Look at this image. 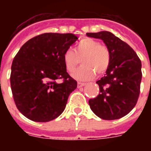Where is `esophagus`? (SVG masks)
I'll return each instance as SVG.
<instances>
[{"mask_svg":"<svg viewBox=\"0 0 151 151\" xmlns=\"http://www.w3.org/2000/svg\"><path fill=\"white\" fill-rule=\"evenodd\" d=\"M86 85L85 83H81V82H78V88H81V87H83V86H85Z\"/></svg>","mask_w":151,"mask_h":151,"instance_id":"1","label":"esophagus"}]
</instances>
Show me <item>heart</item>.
Segmentation results:
<instances>
[{"instance_id": "heart-1", "label": "heart", "mask_w": 151, "mask_h": 151, "mask_svg": "<svg viewBox=\"0 0 151 151\" xmlns=\"http://www.w3.org/2000/svg\"><path fill=\"white\" fill-rule=\"evenodd\" d=\"M81 62L82 65L73 73V77L78 81L92 79L96 73H105L110 66V53L106 46L100 45L99 41L92 38L81 40L75 48L67 49L63 55L64 66L69 73L75 70Z\"/></svg>"}]
</instances>
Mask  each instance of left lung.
<instances>
[{
	"instance_id": "1",
	"label": "left lung",
	"mask_w": 151,
	"mask_h": 151,
	"mask_svg": "<svg viewBox=\"0 0 151 151\" xmlns=\"http://www.w3.org/2000/svg\"><path fill=\"white\" fill-rule=\"evenodd\" d=\"M101 39L110 53V66L97 81L99 93L88 101L95 114L104 120H116L128 114L138 100L142 79L141 61L130 46L108 31L87 33Z\"/></svg>"
}]
</instances>
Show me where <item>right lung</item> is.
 I'll return each mask as SVG.
<instances>
[{"label":"right lung","instance_id":"1","mask_svg":"<svg viewBox=\"0 0 151 151\" xmlns=\"http://www.w3.org/2000/svg\"><path fill=\"white\" fill-rule=\"evenodd\" d=\"M78 39L73 34L46 33L27 41L15 56L11 88L18 110L28 119L50 122L65 110L78 84L66 72L63 55ZM60 79L63 82L57 83Z\"/></svg>","mask_w":151,"mask_h":151}]
</instances>
